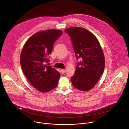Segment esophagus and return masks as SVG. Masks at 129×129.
<instances>
[{
    "label": "esophagus",
    "instance_id": "esophagus-1",
    "mask_svg": "<svg viewBox=\"0 0 129 129\" xmlns=\"http://www.w3.org/2000/svg\"><path fill=\"white\" fill-rule=\"evenodd\" d=\"M61 73H62V74H64L65 73H66V70L65 69H61Z\"/></svg>",
    "mask_w": 129,
    "mask_h": 129
}]
</instances>
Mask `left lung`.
Segmentation results:
<instances>
[{
    "label": "left lung",
    "mask_w": 129,
    "mask_h": 129,
    "mask_svg": "<svg viewBox=\"0 0 129 129\" xmlns=\"http://www.w3.org/2000/svg\"><path fill=\"white\" fill-rule=\"evenodd\" d=\"M71 38L78 62L71 78L74 87L87 91L96 85L105 68V57L99 42L92 33L81 27H70L64 30Z\"/></svg>",
    "instance_id": "left-lung-1"
}]
</instances>
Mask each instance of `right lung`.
Masks as SVG:
<instances>
[{
    "label": "right lung",
    "mask_w": 129,
    "mask_h": 129,
    "mask_svg": "<svg viewBox=\"0 0 129 129\" xmlns=\"http://www.w3.org/2000/svg\"><path fill=\"white\" fill-rule=\"evenodd\" d=\"M62 34L59 30H47L38 32L28 39L20 55L23 72L30 83L42 92H48L57 86L60 73L45 64L52 53L55 41Z\"/></svg>",
    "instance_id": "1"
}]
</instances>
